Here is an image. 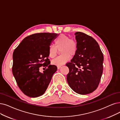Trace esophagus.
Returning <instances> with one entry per match:
<instances>
[{
    "label": "esophagus",
    "mask_w": 120,
    "mask_h": 120,
    "mask_svg": "<svg viewBox=\"0 0 120 120\" xmlns=\"http://www.w3.org/2000/svg\"><path fill=\"white\" fill-rule=\"evenodd\" d=\"M60 68H61V66H57V69H60Z\"/></svg>",
    "instance_id": "34e87169"
}]
</instances>
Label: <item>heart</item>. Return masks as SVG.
I'll return each mask as SVG.
<instances>
[{"label": "heart", "instance_id": "heart-1", "mask_svg": "<svg viewBox=\"0 0 120 120\" xmlns=\"http://www.w3.org/2000/svg\"><path fill=\"white\" fill-rule=\"evenodd\" d=\"M55 45H50L48 48L49 56L52 59L55 57L60 48L61 56L52 60V64L61 66L69 60L70 56H74L78 51V44L76 40L70 39V37L65 34H60L54 42Z\"/></svg>", "mask_w": 120, "mask_h": 120}]
</instances>
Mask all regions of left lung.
<instances>
[{
    "label": "left lung",
    "mask_w": 120,
    "mask_h": 120,
    "mask_svg": "<svg viewBox=\"0 0 120 120\" xmlns=\"http://www.w3.org/2000/svg\"><path fill=\"white\" fill-rule=\"evenodd\" d=\"M78 51L69 63L67 81L75 92L87 94L98 87L103 72V55L98 42L84 33L76 32Z\"/></svg>",
    "instance_id": "8db88e82"
}]
</instances>
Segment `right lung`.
Wrapping results in <instances>:
<instances>
[{
  "instance_id": "1",
  "label": "right lung",
  "mask_w": 120,
  "mask_h": 120,
  "mask_svg": "<svg viewBox=\"0 0 120 120\" xmlns=\"http://www.w3.org/2000/svg\"><path fill=\"white\" fill-rule=\"evenodd\" d=\"M57 35L54 33L30 35L13 52L12 73L19 88L28 97L36 98L43 94L57 70L56 65L50 64L48 48ZM42 66L47 68L41 73L39 68Z\"/></svg>"
}]
</instances>
